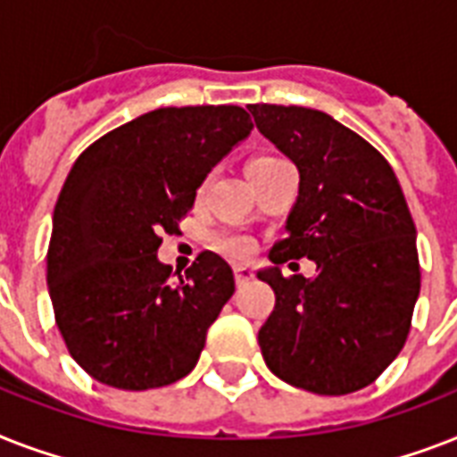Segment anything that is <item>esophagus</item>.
Masks as SVG:
<instances>
[{"label":"esophagus","mask_w":457,"mask_h":457,"mask_svg":"<svg viewBox=\"0 0 457 457\" xmlns=\"http://www.w3.org/2000/svg\"><path fill=\"white\" fill-rule=\"evenodd\" d=\"M235 279H237V285H239V287L246 285L249 279H253V270H251L249 265H237V268H235Z\"/></svg>","instance_id":"obj_1"}]
</instances>
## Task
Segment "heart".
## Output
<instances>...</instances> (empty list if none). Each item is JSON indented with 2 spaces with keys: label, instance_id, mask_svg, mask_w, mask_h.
<instances>
[{
  "label": "heart",
  "instance_id": "1",
  "mask_svg": "<svg viewBox=\"0 0 457 457\" xmlns=\"http://www.w3.org/2000/svg\"><path fill=\"white\" fill-rule=\"evenodd\" d=\"M268 163H285V158L278 156V154H256V156L251 158L249 161V168L251 165H268ZM220 249L225 251V253H229V256H246V253H251V249H253V242H251L249 237L244 235H225L220 237Z\"/></svg>",
  "mask_w": 457,
  "mask_h": 457
}]
</instances>
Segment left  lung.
Here are the masks:
<instances>
[{"label": "left lung", "instance_id": "1", "mask_svg": "<svg viewBox=\"0 0 457 457\" xmlns=\"http://www.w3.org/2000/svg\"><path fill=\"white\" fill-rule=\"evenodd\" d=\"M249 111L299 168L287 237L258 272L275 292L261 353L287 384L344 396L375 382L408 339L420 296L415 222L386 158L346 125L303 106ZM292 257L315 260L316 278H285L278 265Z\"/></svg>", "mask_w": 457, "mask_h": 457}]
</instances>
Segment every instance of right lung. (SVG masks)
Listing matches in <instances>:
<instances>
[{
  "mask_svg": "<svg viewBox=\"0 0 457 457\" xmlns=\"http://www.w3.org/2000/svg\"><path fill=\"white\" fill-rule=\"evenodd\" d=\"M253 130L239 106H168L78 156L59 194L46 285L68 353L96 382L145 391L189 375L235 294L213 251L170 278L161 235L178 232L206 175Z\"/></svg>",
  "mask_w": 457,
  "mask_h": 457,
  "instance_id": "1",
  "label": "right lung"
}]
</instances>
